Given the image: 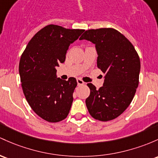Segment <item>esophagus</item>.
Here are the masks:
<instances>
[{
    "instance_id": "1",
    "label": "esophagus",
    "mask_w": 158,
    "mask_h": 158,
    "mask_svg": "<svg viewBox=\"0 0 158 158\" xmlns=\"http://www.w3.org/2000/svg\"><path fill=\"white\" fill-rule=\"evenodd\" d=\"M76 81H77V84H78V85H84V82H83V81L82 80V79H76Z\"/></svg>"
}]
</instances>
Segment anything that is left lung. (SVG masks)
<instances>
[{"label": "left lung", "instance_id": "left-lung-1", "mask_svg": "<svg viewBox=\"0 0 158 158\" xmlns=\"http://www.w3.org/2000/svg\"><path fill=\"white\" fill-rule=\"evenodd\" d=\"M95 45L97 65L105 74L102 87L98 90L91 83L85 100L94 118L107 121L118 117L132 101L139 85L140 60L132 43L113 28L91 29L79 38Z\"/></svg>", "mask_w": 158, "mask_h": 158}]
</instances>
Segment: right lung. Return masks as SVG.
I'll use <instances>...</instances> for the list:
<instances>
[{"instance_id": "right-lung-1", "label": "right lung", "mask_w": 158, "mask_h": 158, "mask_svg": "<svg viewBox=\"0 0 158 158\" xmlns=\"http://www.w3.org/2000/svg\"><path fill=\"white\" fill-rule=\"evenodd\" d=\"M83 29H67L49 25L31 40L19 61V75L26 100L34 112L48 122L67 118L73 100L76 79L57 77L56 67L65 61L71 43Z\"/></svg>"}]
</instances>
